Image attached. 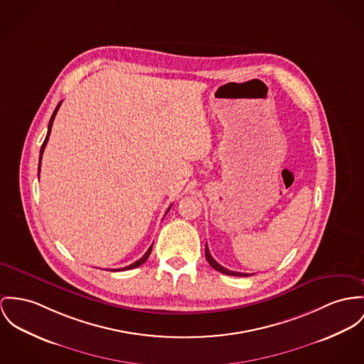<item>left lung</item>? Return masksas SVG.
<instances>
[{
  "mask_svg": "<svg viewBox=\"0 0 364 364\" xmlns=\"http://www.w3.org/2000/svg\"><path fill=\"white\" fill-rule=\"evenodd\" d=\"M205 257H206V260L209 262V264L215 269V270H218V272H220V273H224V274H227V276H241V277H247V276H251V274H247V273H238V272H231V270H228V269H225L223 267L222 264H219L213 257H212V255H210V252H209V248H208V245L205 247Z\"/></svg>",
  "mask_w": 364,
  "mask_h": 364,
  "instance_id": "8db88e82",
  "label": "left lung"
}]
</instances>
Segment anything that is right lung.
Masks as SVG:
<instances>
[{"instance_id":"obj_1","label":"right lung","mask_w":364,"mask_h":364,"mask_svg":"<svg viewBox=\"0 0 364 364\" xmlns=\"http://www.w3.org/2000/svg\"><path fill=\"white\" fill-rule=\"evenodd\" d=\"M60 102H62V101H60ZM60 102L56 105L55 111H54L53 116H51V119H50V123H48V132H47V137H46V140H44L43 145H41V149H40V159H38V176H40V168H41L43 152H44V148H46V145H47V142H48V137H50V134H51V127H53V123H54V119H55L56 112H58V109H59V107H60ZM170 208H171V206H170ZM170 208H168V209H170ZM151 251H152V245L149 247V250L145 252V255H144L141 259H139L137 262H134V263H132L130 266H126V267H123V269H114L113 272H117V270H130V269H136V267H139V266H141L142 263H145V260L148 259V256H149Z\"/></svg>"}]
</instances>
